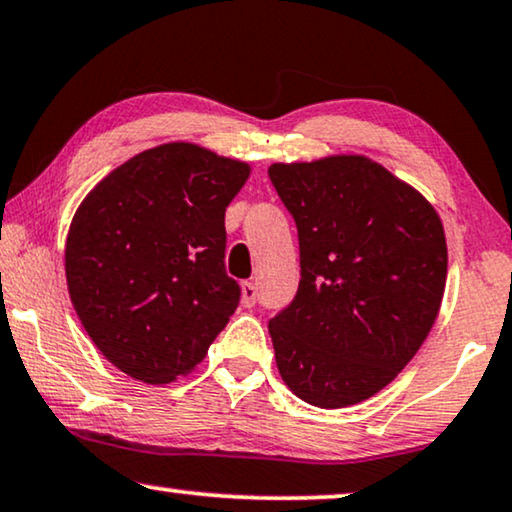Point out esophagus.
<instances>
[{
    "mask_svg": "<svg viewBox=\"0 0 512 512\" xmlns=\"http://www.w3.org/2000/svg\"><path fill=\"white\" fill-rule=\"evenodd\" d=\"M241 292H243V304H246L248 308L257 304V285L255 283H250V280L241 283Z\"/></svg>",
    "mask_w": 512,
    "mask_h": 512,
    "instance_id": "esophagus-1",
    "label": "esophagus"
}]
</instances>
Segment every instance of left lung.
Listing matches in <instances>:
<instances>
[{
    "label": "left lung",
    "instance_id": "left-lung-1",
    "mask_svg": "<svg viewBox=\"0 0 512 512\" xmlns=\"http://www.w3.org/2000/svg\"><path fill=\"white\" fill-rule=\"evenodd\" d=\"M269 178L301 264L297 294L269 320L278 371L311 406H352L392 383L434 325L443 225L422 194L359 155L273 164Z\"/></svg>",
    "mask_w": 512,
    "mask_h": 512
}]
</instances>
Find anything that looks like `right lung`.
<instances>
[{
	"instance_id": "right-lung-1",
	"label": "right lung",
	"mask_w": 512,
	"mask_h": 512,
	"mask_svg": "<svg viewBox=\"0 0 512 512\" xmlns=\"http://www.w3.org/2000/svg\"><path fill=\"white\" fill-rule=\"evenodd\" d=\"M248 164L192 143L127 160L71 220L64 266L81 325L111 364L169 383L206 357L241 301L225 211Z\"/></svg>"
}]
</instances>
